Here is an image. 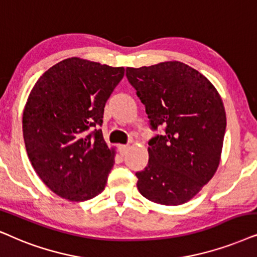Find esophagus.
Returning a JSON list of instances; mask_svg holds the SVG:
<instances>
[{"instance_id": "34e87169", "label": "esophagus", "mask_w": 257, "mask_h": 257, "mask_svg": "<svg viewBox=\"0 0 257 257\" xmlns=\"http://www.w3.org/2000/svg\"><path fill=\"white\" fill-rule=\"evenodd\" d=\"M128 148H130L128 145H119L118 149H119V152H120V155L124 156L125 153H126V151H127V150H128Z\"/></svg>"}]
</instances>
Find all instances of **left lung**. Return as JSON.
Listing matches in <instances>:
<instances>
[{"mask_svg":"<svg viewBox=\"0 0 257 257\" xmlns=\"http://www.w3.org/2000/svg\"><path fill=\"white\" fill-rule=\"evenodd\" d=\"M145 105L152 128L165 132L149 142V163L137 172V188L149 201L181 205L214 177L221 162L225 109L215 86L179 61L126 68Z\"/></svg>","mask_w":257,"mask_h":257,"instance_id":"left-lung-1","label":"left lung"}]
</instances>
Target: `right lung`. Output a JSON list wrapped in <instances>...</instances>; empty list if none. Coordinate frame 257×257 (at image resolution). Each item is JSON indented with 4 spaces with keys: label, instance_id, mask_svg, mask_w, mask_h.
Here are the masks:
<instances>
[{
    "label": "right lung",
    "instance_id": "1",
    "mask_svg": "<svg viewBox=\"0 0 257 257\" xmlns=\"http://www.w3.org/2000/svg\"><path fill=\"white\" fill-rule=\"evenodd\" d=\"M124 73V67L68 58L43 73L29 93L22 116L27 153L60 197L88 201L105 189L115 149L101 130H88L101 125L106 101Z\"/></svg>",
    "mask_w": 257,
    "mask_h": 257
}]
</instances>
